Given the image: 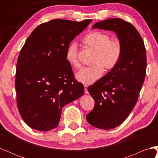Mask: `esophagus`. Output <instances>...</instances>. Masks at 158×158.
<instances>
[{
	"label": "esophagus",
	"mask_w": 158,
	"mask_h": 158,
	"mask_svg": "<svg viewBox=\"0 0 158 158\" xmlns=\"http://www.w3.org/2000/svg\"><path fill=\"white\" fill-rule=\"evenodd\" d=\"M84 92L85 94H88V85H84Z\"/></svg>",
	"instance_id": "1"
}]
</instances>
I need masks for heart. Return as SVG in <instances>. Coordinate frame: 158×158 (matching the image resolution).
<instances>
[{
	"mask_svg": "<svg viewBox=\"0 0 158 158\" xmlns=\"http://www.w3.org/2000/svg\"><path fill=\"white\" fill-rule=\"evenodd\" d=\"M84 42L95 51L94 65L84 66L76 74V78L84 84H92L102 77L104 73L103 66L111 69L120 60L123 47L120 41L111 40L109 35L100 31H92L85 35ZM66 59L73 66H78V45L72 43L66 52Z\"/></svg>",
	"mask_w": 158,
	"mask_h": 158,
	"instance_id": "1",
	"label": "heart"
}]
</instances>
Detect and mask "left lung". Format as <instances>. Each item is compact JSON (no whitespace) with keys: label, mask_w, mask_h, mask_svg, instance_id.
I'll return each instance as SVG.
<instances>
[{"label":"left lung","mask_w":158,"mask_h":158,"mask_svg":"<svg viewBox=\"0 0 158 158\" xmlns=\"http://www.w3.org/2000/svg\"><path fill=\"white\" fill-rule=\"evenodd\" d=\"M92 28L114 31L123 47L117 65L88 88L95 101L94 109L86 115L88 122L110 130L126 120L137 102L146 76V49L137 30L122 19L100 21Z\"/></svg>","instance_id":"8db88e82"}]
</instances>
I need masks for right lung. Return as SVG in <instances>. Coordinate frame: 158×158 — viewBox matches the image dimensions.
<instances>
[{
    "mask_svg": "<svg viewBox=\"0 0 158 158\" xmlns=\"http://www.w3.org/2000/svg\"><path fill=\"white\" fill-rule=\"evenodd\" d=\"M92 21L52 20L38 26L26 41L17 61L15 87L19 112L30 127L54 129L63 107L84 94L66 52Z\"/></svg>",
    "mask_w": 158,
    "mask_h": 158,
    "instance_id": "add662e5",
    "label": "right lung"
}]
</instances>
